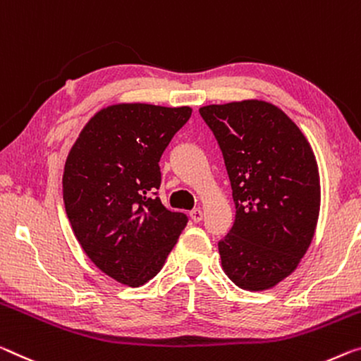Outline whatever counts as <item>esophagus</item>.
<instances>
[{"label":"esophagus","mask_w":361,"mask_h":361,"mask_svg":"<svg viewBox=\"0 0 361 361\" xmlns=\"http://www.w3.org/2000/svg\"><path fill=\"white\" fill-rule=\"evenodd\" d=\"M190 216H191V220L194 223H199L202 220V210L201 209H194V210L190 212Z\"/></svg>","instance_id":"34e87169"}]
</instances>
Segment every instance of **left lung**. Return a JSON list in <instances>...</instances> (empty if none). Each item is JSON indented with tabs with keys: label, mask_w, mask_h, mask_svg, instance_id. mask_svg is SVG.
<instances>
[{
	"label": "left lung",
	"mask_w": 361,
	"mask_h": 361,
	"mask_svg": "<svg viewBox=\"0 0 361 361\" xmlns=\"http://www.w3.org/2000/svg\"><path fill=\"white\" fill-rule=\"evenodd\" d=\"M199 114L230 176L236 216L219 243L239 288L270 289L295 270L319 214L317 159L302 131L265 101L212 104Z\"/></svg>",
	"instance_id": "8db88e82"
}]
</instances>
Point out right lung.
<instances>
[{"instance_id":"add662e5","label":"right lung","mask_w":361,"mask_h":361,"mask_svg":"<svg viewBox=\"0 0 361 361\" xmlns=\"http://www.w3.org/2000/svg\"><path fill=\"white\" fill-rule=\"evenodd\" d=\"M191 109L117 104L85 125L66 160L62 194L91 262L138 288L156 276L188 225L160 202L159 160Z\"/></svg>"}]
</instances>
